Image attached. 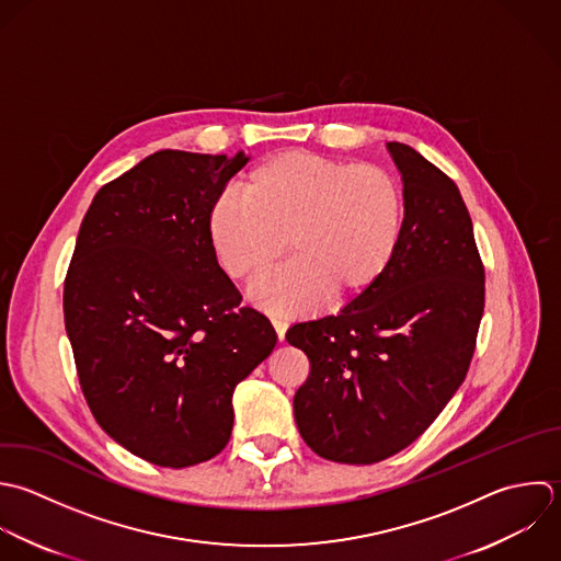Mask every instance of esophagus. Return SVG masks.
Segmentation results:
<instances>
[{
  "mask_svg": "<svg viewBox=\"0 0 561 561\" xmlns=\"http://www.w3.org/2000/svg\"><path fill=\"white\" fill-rule=\"evenodd\" d=\"M271 323H273V328H275V332H277V339L284 341V339H286V330H288V321L282 319V317H273Z\"/></svg>",
  "mask_w": 561,
  "mask_h": 561,
  "instance_id": "1",
  "label": "esophagus"
}]
</instances>
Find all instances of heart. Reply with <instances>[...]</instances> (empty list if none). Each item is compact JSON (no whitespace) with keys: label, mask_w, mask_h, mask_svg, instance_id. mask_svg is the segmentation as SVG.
Returning a JSON list of instances; mask_svg holds the SVG:
<instances>
[{"label":"heart","mask_w":561,"mask_h":561,"mask_svg":"<svg viewBox=\"0 0 561 561\" xmlns=\"http://www.w3.org/2000/svg\"><path fill=\"white\" fill-rule=\"evenodd\" d=\"M238 194L211 203L207 242L231 279L255 284L282 260L288 238L295 260L253 290V301L275 314L310 312L328 295L360 297L400 242L402 192L376 163L286 150L253 165Z\"/></svg>","instance_id":"heart-1"}]
</instances>
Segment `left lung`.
<instances>
[{
  "mask_svg": "<svg viewBox=\"0 0 561 561\" xmlns=\"http://www.w3.org/2000/svg\"><path fill=\"white\" fill-rule=\"evenodd\" d=\"M404 183L398 249L339 314L295 323L310 360L295 422L323 459L385 461L411 446L466 380L485 308V268L455 181L415 148L387 144Z\"/></svg>",
  "mask_w": 561,
  "mask_h": 561,
  "instance_id": "1",
  "label": "left lung"
}]
</instances>
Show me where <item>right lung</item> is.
<instances>
[{
	"instance_id": "add662e5",
	"label": "right lung",
	"mask_w": 561,
	"mask_h": 561,
	"mask_svg": "<svg viewBox=\"0 0 561 561\" xmlns=\"http://www.w3.org/2000/svg\"><path fill=\"white\" fill-rule=\"evenodd\" d=\"M247 161L159 150L98 190L76 238L62 312L80 389L108 437L161 468L227 446L233 389L277 343L205 233Z\"/></svg>"
}]
</instances>
